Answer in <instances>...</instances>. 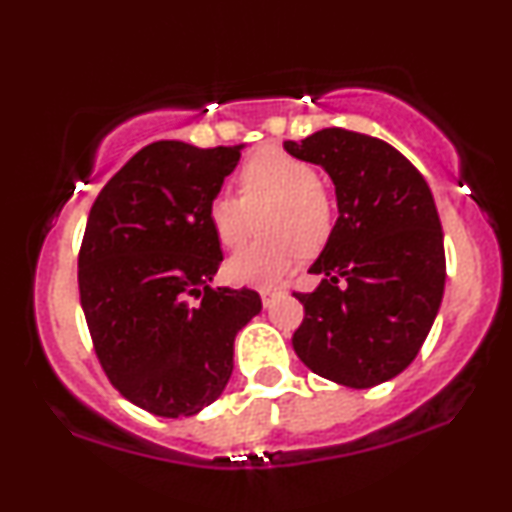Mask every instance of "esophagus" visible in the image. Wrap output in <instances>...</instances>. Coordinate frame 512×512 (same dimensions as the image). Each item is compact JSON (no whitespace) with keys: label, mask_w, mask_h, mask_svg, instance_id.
Masks as SVG:
<instances>
[{"label":"esophagus","mask_w":512,"mask_h":512,"mask_svg":"<svg viewBox=\"0 0 512 512\" xmlns=\"http://www.w3.org/2000/svg\"><path fill=\"white\" fill-rule=\"evenodd\" d=\"M260 296H262V303H264V308H269V305H272L276 298H279V291H269V289H264V291H260Z\"/></svg>","instance_id":"esophagus-1"}]
</instances>
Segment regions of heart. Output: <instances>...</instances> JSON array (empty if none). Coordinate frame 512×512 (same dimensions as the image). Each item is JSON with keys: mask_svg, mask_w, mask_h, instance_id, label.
Instances as JSON below:
<instances>
[{"mask_svg": "<svg viewBox=\"0 0 512 512\" xmlns=\"http://www.w3.org/2000/svg\"><path fill=\"white\" fill-rule=\"evenodd\" d=\"M240 197L221 192L209 204L211 231L223 248H240L255 233L257 216L267 238L226 262L233 284L272 289L298 255H315L332 236L334 204L315 168L279 149L257 151L240 168Z\"/></svg>", "mask_w": 512, "mask_h": 512, "instance_id": "b5f03b06", "label": "heart"}]
</instances>
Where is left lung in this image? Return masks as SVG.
I'll list each match as a JSON object with an SVG mask.
<instances>
[{"mask_svg":"<svg viewBox=\"0 0 512 512\" xmlns=\"http://www.w3.org/2000/svg\"><path fill=\"white\" fill-rule=\"evenodd\" d=\"M327 170L339 219L310 272L313 293H293L305 317L293 349L337 385H380L419 354L445 289L443 231L424 175L395 146L342 127L284 142Z\"/></svg>","mask_w":512,"mask_h":512,"instance_id":"8db88e82","label":"left lung"}]
</instances>
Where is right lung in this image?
<instances>
[{"mask_svg": "<svg viewBox=\"0 0 512 512\" xmlns=\"http://www.w3.org/2000/svg\"><path fill=\"white\" fill-rule=\"evenodd\" d=\"M240 146L154 142L93 202L79 293L108 380L156 416H192L233 373L236 334L262 310L252 289H211L223 260L209 204Z\"/></svg>", "mask_w": 512, "mask_h": 512, "instance_id": "add662e5", "label": "right lung"}]
</instances>
